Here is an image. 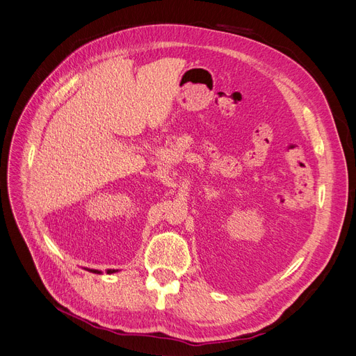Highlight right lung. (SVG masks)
I'll list each match as a JSON object with an SVG mask.
<instances>
[{"mask_svg":"<svg viewBox=\"0 0 356 356\" xmlns=\"http://www.w3.org/2000/svg\"><path fill=\"white\" fill-rule=\"evenodd\" d=\"M89 272H93V273H101V272H98V270H93V268H88ZM113 272H115V270H108V273H113Z\"/></svg>","mask_w":356,"mask_h":356,"instance_id":"obj_1","label":"right lung"}]
</instances>
